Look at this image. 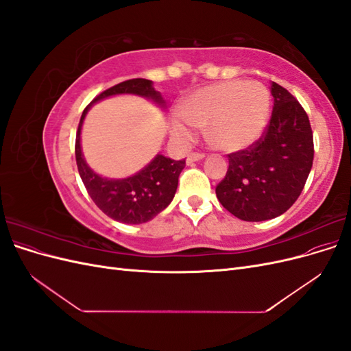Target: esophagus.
I'll use <instances>...</instances> for the list:
<instances>
[{"instance_id":"obj_1","label":"esophagus","mask_w":351,"mask_h":351,"mask_svg":"<svg viewBox=\"0 0 351 351\" xmlns=\"http://www.w3.org/2000/svg\"><path fill=\"white\" fill-rule=\"evenodd\" d=\"M204 158H205L204 154H190V155H187L186 162H187V164H193V162L202 161V159H204Z\"/></svg>"}]
</instances>
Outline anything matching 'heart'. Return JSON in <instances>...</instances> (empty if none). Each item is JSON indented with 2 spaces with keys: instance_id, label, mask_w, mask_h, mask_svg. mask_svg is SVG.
Returning a JSON list of instances; mask_svg holds the SVG:
<instances>
[{
  "instance_id": "1",
  "label": "heart",
  "mask_w": 351,
  "mask_h": 351,
  "mask_svg": "<svg viewBox=\"0 0 351 351\" xmlns=\"http://www.w3.org/2000/svg\"><path fill=\"white\" fill-rule=\"evenodd\" d=\"M271 95L261 83L222 82L192 92L171 119V136L186 145L196 127H206L208 141L217 149L236 152L256 142L269 121Z\"/></svg>"
}]
</instances>
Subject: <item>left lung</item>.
I'll list each match as a JSON object with an SVG mask.
<instances>
[{"label":"left lung","instance_id":"1","mask_svg":"<svg viewBox=\"0 0 351 351\" xmlns=\"http://www.w3.org/2000/svg\"><path fill=\"white\" fill-rule=\"evenodd\" d=\"M274 108L267 133L249 149L228 155L215 193L232 215L249 222L277 218L300 196L313 164L309 117L293 95L271 83Z\"/></svg>","mask_w":351,"mask_h":351}]
</instances>
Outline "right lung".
<instances>
[{
    "label": "right lung",
    "mask_w": 351,
    "mask_h": 351,
    "mask_svg": "<svg viewBox=\"0 0 351 351\" xmlns=\"http://www.w3.org/2000/svg\"><path fill=\"white\" fill-rule=\"evenodd\" d=\"M117 95H136L152 101L156 107L165 110L167 104L161 93L155 90L152 80L132 79L121 82L98 95L84 108L76 134V162L82 182L89 196L105 215L124 224H143L162 212L177 192L178 176L186 167V159L176 161L156 154L152 161L141 171L125 178H110L95 173L84 159L82 151V127L89 110L102 99Z\"/></svg>",
    "instance_id": "add662e5"
}]
</instances>
